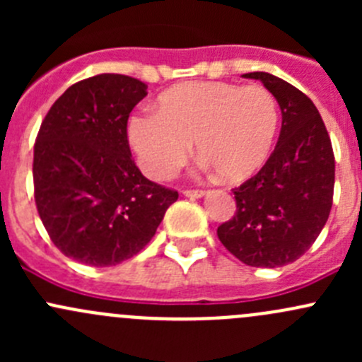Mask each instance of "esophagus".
Segmentation results:
<instances>
[{
	"mask_svg": "<svg viewBox=\"0 0 362 362\" xmlns=\"http://www.w3.org/2000/svg\"><path fill=\"white\" fill-rule=\"evenodd\" d=\"M182 194H184L185 198H203L206 192L202 191V189H185V191H182Z\"/></svg>",
	"mask_w": 362,
	"mask_h": 362,
	"instance_id": "34e87169",
	"label": "esophagus"
}]
</instances>
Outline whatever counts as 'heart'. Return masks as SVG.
<instances>
[{"mask_svg": "<svg viewBox=\"0 0 362 362\" xmlns=\"http://www.w3.org/2000/svg\"><path fill=\"white\" fill-rule=\"evenodd\" d=\"M279 124V103L264 86L187 82L160 94L158 112L131 115L127 138L152 178L171 177L194 141L204 170L215 168L222 180L242 182L266 163Z\"/></svg>", "mask_w": 362, "mask_h": 362, "instance_id": "1", "label": "heart"}]
</instances>
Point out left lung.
<instances>
[{
  "label": "left lung",
  "mask_w": 362,
  "mask_h": 362,
  "mask_svg": "<svg viewBox=\"0 0 362 362\" xmlns=\"http://www.w3.org/2000/svg\"><path fill=\"white\" fill-rule=\"evenodd\" d=\"M279 101L282 129L264 166L233 189L236 211L217 236L236 259L254 268H280L301 257L329 217L334 189L331 138L315 105L286 80L245 73Z\"/></svg>",
  "instance_id": "1"
}]
</instances>
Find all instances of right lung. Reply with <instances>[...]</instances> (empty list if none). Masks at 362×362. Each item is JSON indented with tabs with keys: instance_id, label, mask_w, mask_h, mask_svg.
I'll return each mask as SVG.
<instances>
[{
	"instance_id": "obj_1",
	"label": "right lung",
	"mask_w": 362,
	"mask_h": 362,
	"mask_svg": "<svg viewBox=\"0 0 362 362\" xmlns=\"http://www.w3.org/2000/svg\"><path fill=\"white\" fill-rule=\"evenodd\" d=\"M140 80L101 73L64 90L40 126L35 202L54 245L87 266H115L144 249L178 192L151 182L131 158L129 113Z\"/></svg>"
}]
</instances>
